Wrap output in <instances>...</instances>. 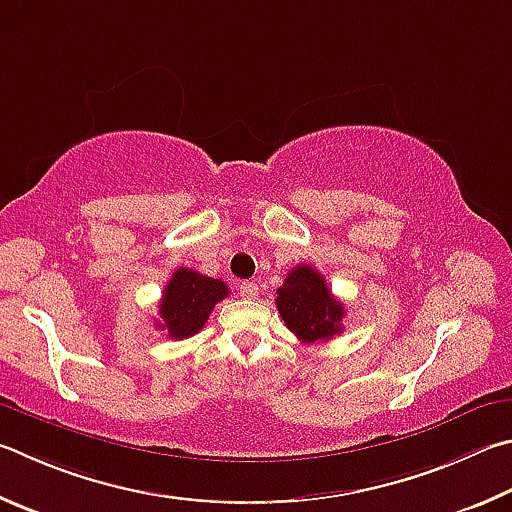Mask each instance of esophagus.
<instances>
[{
	"mask_svg": "<svg viewBox=\"0 0 512 512\" xmlns=\"http://www.w3.org/2000/svg\"><path fill=\"white\" fill-rule=\"evenodd\" d=\"M238 294L242 299H256L258 297V285L254 281H242V283H238Z\"/></svg>",
	"mask_w": 512,
	"mask_h": 512,
	"instance_id": "esophagus-1",
	"label": "esophagus"
}]
</instances>
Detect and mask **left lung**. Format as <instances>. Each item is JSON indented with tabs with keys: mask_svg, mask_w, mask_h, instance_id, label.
Masks as SVG:
<instances>
[{
	"mask_svg": "<svg viewBox=\"0 0 512 512\" xmlns=\"http://www.w3.org/2000/svg\"><path fill=\"white\" fill-rule=\"evenodd\" d=\"M276 308L303 344L328 342L344 330V306L328 290L324 276L310 265L292 267L276 290Z\"/></svg>",
	"mask_w": 512,
	"mask_h": 512,
	"instance_id": "8db88e82",
	"label": "left lung"
}]
</instances>
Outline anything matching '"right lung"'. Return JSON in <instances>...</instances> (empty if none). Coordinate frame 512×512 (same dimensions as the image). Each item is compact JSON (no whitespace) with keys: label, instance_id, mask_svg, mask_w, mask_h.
Instances as JSON below:
<instances>
[{"label":"right lung","instance_id":"1","mask_svg":"<svg viewBox=\"0 0 512 512\" xmlns=\"http://www.w3.org/2000/svg\"><path fill=\"white\" fill-rule=\"evenodd\" d=\"M229 294V288L220 279H211L188 267L170 276L159 301L157 328L166 330L170 339H186L204 328L215 303Z\"/></svg>","mask_w":512,"mask_h":512}]
</instances>
